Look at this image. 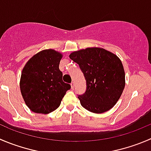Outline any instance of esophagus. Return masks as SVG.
<instances>
[{
	"label": "esophagus",
	"instance_id": "1",
	"mask_svg": "<svg viewBox=\"0 0 151 151\" xmlns=\"http://www.w3.org/2000/svg\"><path fill=\"white\" fill-rule=\"evenodd\" d=\"M71 88H72V89L74 88V82H72V83H71Z\"/></svg>",
	"mask_w": 151,
	"mask_h": 151
}]
</instances>
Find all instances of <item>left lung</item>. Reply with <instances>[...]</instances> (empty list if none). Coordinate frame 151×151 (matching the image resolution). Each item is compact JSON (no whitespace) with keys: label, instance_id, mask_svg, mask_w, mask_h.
Segmentation results:
<instances>
[{"label":"left lung","instance_id":"1","mask_svg":"<svg viewBox=\"0 0 151 151\" xmlns=\"http://www.w3.org/2000/svg\"><path fill=\"white\" fill-rule=\"evenodd\" d=\"M86 81V90L78 95L80 104L91 112L101 114L115 105L125 85V71L116 55L100 48H87L72 52Z\"/></svg>","mask_w":151,"mask_h":151}]
</instances>
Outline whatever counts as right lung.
<instances>
[{
  "instance_id": "add662e5",
  "label": "right lung",
  "mask_w": 151,
  "mask_h": 151,
  "mask_svg": "<svg viewBox=\"0 0 151 151\" xmlns=\"http://www.w3.org/2000/svg\"><path fill=\"white\" fill-rule=\"evenodd\" d=\"M62 55L53 49L34 55L22 71L20 91L28 108L37 114H49L60 106L71 85L63 81L59 65Z\"/></svg>"
}]
</instances>
